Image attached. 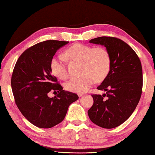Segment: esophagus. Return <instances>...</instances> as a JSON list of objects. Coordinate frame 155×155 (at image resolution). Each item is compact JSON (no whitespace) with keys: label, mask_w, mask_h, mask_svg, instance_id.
Returning a JSON list of instances; mask_svg holds the SVG:
<instances>
[{"label":"esophagus","mask_w":155,"mask_h":155,"mask_svg":"<svg viewBox=\"0 0 155 155\" xmlns=\"http://www.w3.org/2000/svg\"><path fill=\"white\" fill-rule=\"evenodd\" d=\"M79 97H81V96H84V94H81V93H79V94H78Z\"/></svg>","instance_id":"1"}]
</instances>
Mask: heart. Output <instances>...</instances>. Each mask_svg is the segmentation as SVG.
I'll return each mask as SVG.
<instances>
[{"label":"heart","instance_id":"b5f03b06","mask_svg":"<svg viewBox=\"0 0 155 155\" xmlns=\"http://www.w3.org/2000/svg\"><path fill=\"white\" fill-rule=\"evenodd\" d=\"M67 58L82 63L80 78H73L65 84V88L75 93L86 92L96 81H101L107 76L110 68L109 52L103 46L75 44L65 52ZM52 74L61 80L68 78V71L62 56L54 57L50 63Z\"/></svg>","mask_w":155,"mask_h":155}]
</instances>
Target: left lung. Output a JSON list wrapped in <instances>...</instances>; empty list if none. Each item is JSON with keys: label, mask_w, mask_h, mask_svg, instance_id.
<instances>
[{"label": "left lung", "mask_w": 155, "mask_h": 155, "mask_svg": "<svg viewBox=\"0 0 155 155\" xmlns=\"http://www.w3.org/2000/svg\"><path fill=\"white\" fill-rule=\"evenodd\" d=\"M89 42L106 48L110 55V68L107 76L97 87L106 94L92 95L94 103L87 114L94 124L111 129L126 121L139 103L142 89L141 62L135 51L117 38L102 36Z\"/></svg>", "instance_id": "obj_1"}]
</instances>
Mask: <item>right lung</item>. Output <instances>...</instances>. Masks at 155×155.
Returning a JSON list of instances; mask_svg holds the SVG:
<instances>
[{
    "label": "right lung",
    "instance_id": "right-lung-1",
    "mask_svg": "<svg viewBox=\"0 0 155 155\" xmlns=\"http://www.w3.org/2000/svg\"><path fill=\"white\" fill-rule=\"evenodd\" d=\"M69 42L46 40L25 51L15 65L11 87L22 115L35 126L51 128L62 121L78 96L67 92L52 75L50 63L56 52ZM51 91H57L50 98Z\"/></svg>",
    "mask_w": 155,
    "mask_h": 155
}]
</instances>
